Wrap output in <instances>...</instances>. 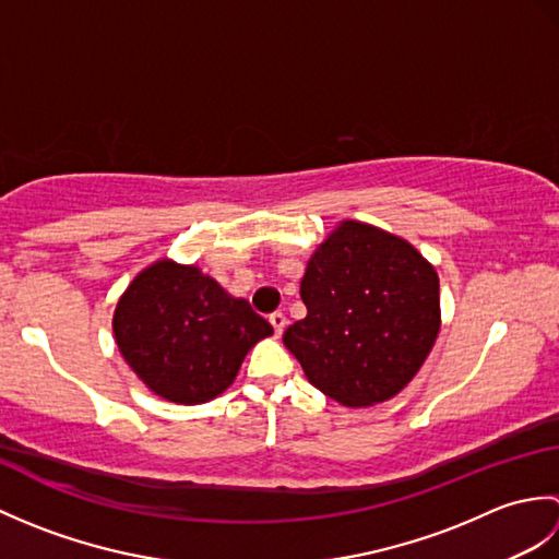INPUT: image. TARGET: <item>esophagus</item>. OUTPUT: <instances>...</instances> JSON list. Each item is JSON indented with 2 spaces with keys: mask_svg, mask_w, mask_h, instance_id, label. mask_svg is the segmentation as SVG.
<instances>
[{
  "mask_svg": "<svg viewBox=\"0 0 559 559\" xmlns=\"http://www.w3.org/2000/svg\"><path fill=\"white\" fill-rule=\"evenodd\" d=\"M269 322H271V326H273V334L281 336L283 329H286V324H288V319H286V314H283V312H273V314L269 317Z\"/></svg>",
  "mask_w": 559,
  "mask_h": 559,
  "instance_id": "34e87169",
  "label": "esophagus"
}]
</instances>
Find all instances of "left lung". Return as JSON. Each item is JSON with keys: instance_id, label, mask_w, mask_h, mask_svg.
I'll return each mask as SVG.
<instances>
[{"instance_id": "left-lung-1", "label": "left lung", "mask_w": 559, "mask_h": 559, "mask_svg": "<svg viewBox=\"0 0 559 559\" xmlns=\"http://www.w3.org/2000/svg\"><path fill=\"white\" fill-rule=\"evenodd\" d=\"M307 317L283 343L322 394L348 408L394 399L430 355L442 310L439 276L399 235L341 221L300 281Z\"/></svg>"}]
</instances>
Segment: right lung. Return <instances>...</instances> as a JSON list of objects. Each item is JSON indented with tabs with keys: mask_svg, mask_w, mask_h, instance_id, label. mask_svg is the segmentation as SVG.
<instances>
[{
	"mask_svg": "<svg viewBox=\"0 0 559 559\" xmlns=\"http://www.w3.org/2000/svg\"><path fill=\"white\" fill-rule=\"evenodd\" d=\"M115 343L153 394L197 406L228 389L245 355L273 334L247 300L194 264L163 257L117 300Z\"/></svg>",
	"mask_w": 559,
	"mask_h": 559,
	"instance_id": "add662e5",
	"label": "right lung"
}]
</instances>
